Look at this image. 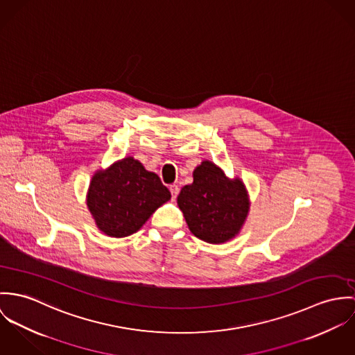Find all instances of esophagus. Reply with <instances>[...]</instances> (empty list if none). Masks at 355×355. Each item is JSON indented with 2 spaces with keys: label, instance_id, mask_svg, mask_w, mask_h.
Listing matches in <instances>:
<instances>
[{
  "label": "esophagus",
  "instance_id": "esophagus-1",
  "mask_svg": "<svg viewBox=\"0 0 355 355\" xmlns=\"http://www.w3.org/2000/svg\"><path fill=\"white\" fill-rule=\"evenodd\" d=\"M170 192H171V196H173V198H175V197L178 196V192H180L178 185H175V184L170 185Z\"/></svg>",
  "mask_w": 355,
  "mask_h": 355
}]
</instances>
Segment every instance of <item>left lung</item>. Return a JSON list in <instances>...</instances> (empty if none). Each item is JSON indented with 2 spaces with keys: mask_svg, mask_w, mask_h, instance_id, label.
Returning a JSON list of instances; mask_svg holds the SVG:
<instances>
[{
  "mask_svg": "<svg viewBox=\"0 0 355 355\" xmlns=\"http://www.w3.org/2000/svg\"><path fill=\"white\" fill-rule=\"evenodd\" d=\"M189 230L209 243H222L239 232L249 209L243 184L230 181L212 162H202L193 171V184L177 197Z\"/></svg>",
  "mask_w": 355,
  "mask_h": 355,
  "instance_id": "left-lung-1",
  "label": "left lung"
}]
</instances>
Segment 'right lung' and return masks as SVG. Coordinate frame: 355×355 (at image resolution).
I'll return each mask as SVG.
<instances>
[{
    "mask_svg": "<svg viewBox=\"0 0 355 355\" xmlns=\"http://www.w3.org/2000/svg\"><path fill=\"white\" fill-rule=\"evenodd\" d=\"M170 197L155 173L129 157L94 175L87 205L105 234L121 238L136 233Z\"/></svg>",
    "mask_w": 355,
    "mask_h": 355,
    "instance_id": "add662e5",
    "label": "right lung"
}]
</instances>
